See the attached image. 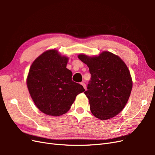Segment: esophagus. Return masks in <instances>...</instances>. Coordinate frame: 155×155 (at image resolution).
<instances>
[{
    "label": "esophagus",
    "instance_id": "obj_1",
    "mask_svg": "<svg viewBox=\"0 0 155 155\" xmlns=\"http://www.w3.org/2000/svg\"><path fill=\"white\" fill-rule=\"evenodd\" d=\"M81 85H83V88H85V90H86V89H87V86H86V85H85V83H84V82H81Z\"/></svg>",
    "mask_w": 155,
    "mask_h": 155
}]
</instances>
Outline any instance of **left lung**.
<instances>
[{
    "instance_id": "8db88e82",
    "label": "left lung",
    "mask_w": 155,
    "mask_h": 155,
    "mask_svg": "<svg viewBox=\"0 0 155 155\" xmlns=\"http://www.w3.org/2000/svg\"><path fill=\"white\" fill-rule=\"evenodd\" d=\"M78 57L91 74L85 94L92 114L103 120L113 118L124 109L132 90L127 67L118 55L107 51L98 56L79 54Z\"/></svg>"
}]
</instances>
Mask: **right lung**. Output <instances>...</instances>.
Segmentation results:
<instances>
[{
	"instance_id": "obj_1",
	"label": "right lung",
	"mask_w": 155,
	"mask_h": 155,
	"mask_svg": "<svg viewBox=\"0 0 155 155\" xmlns=\"http://www.w3.org/2000/svg\"><path fill=\"white\" fill-rule=\"evenodd\" d=\"M68 60L53 49L39 55L30 67L26 79L28 91L36 107L47 115L65 114L76 96L85 91L81 85L72 80Z\"/></svg>"
}]
</instances>
